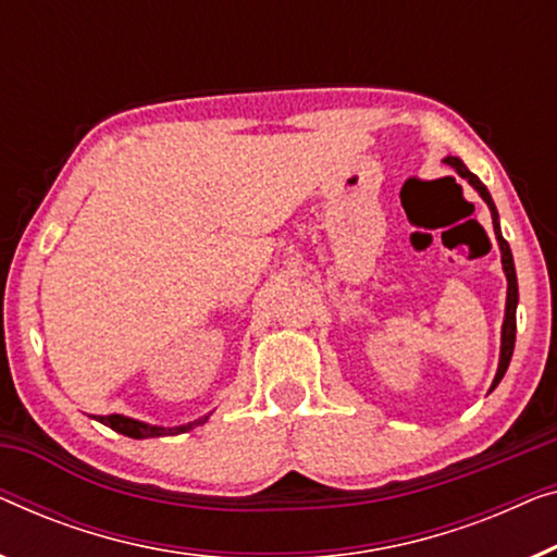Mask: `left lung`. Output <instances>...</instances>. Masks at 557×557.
Wrapping results in <instances>:
<instances>
[{"label": "left lung", "mask_w": 557, "mask_h": 557, "mask_svg": "<svg viewBox=\"0 0 557 557\" xmlns=\"http://www.w3.org/2000/svg\"><path fill=\"white\" fill-rule=\"evenodd\" d=\"M447 165H453L455 171L462 175V178L472 185L474 190L480 193L482 200L490 206V211H493V225H495V236H497V244H499V251H503V269H505V276H507V306H505V324H503V349H499V367H497V374H495V382H493V389L499 384V379L505 376L507 367H510V359H512V349H515V309H518V276H515V263H512V253H510V246H507V240L503 238V233H499V221H497V211H495V203L493 198H490V193L478 175L470 173L465 168V163L455 156H447L445 158Z\"/></svg>", "instance_id": "1"}]
</instances>
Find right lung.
Masks as SVG:
<instances>
[{
	"label": "right lung",
	"mask_w": 557,
	"mask_h": 557,
	"mask_svg": "<svg viewBox=\"0 0 557 557\" xmlns=\"http://www.w3.org/2000/svg\"><path fill=\"white\" fill-rule=\"evenodd\" d=\"M98 419H100L102 424H108L110 430H115V432H120V434H125V437L145 440V437H163V434H181V432H188V430H193V424H203L208 417L198 419V422H193V424L173 426V430H168V426H152V424L138 422V419L120 417V414H108V417H98Z\"/></svg>",
	"instance_id": "1"
}]
</instances>
